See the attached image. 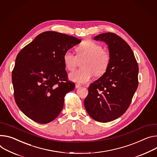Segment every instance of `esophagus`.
Listing matches in <instances>:
<instances>
[{
    "mask_svg": "<svg viewBox=\"0 0 157 157\" xmlns=\"http://www.w3.org/2000/svg\"><path fill=\"white\" fill-rule=\"evenodd\" d=\"M81 86V84H80L79 83H76V88H79Z\"/></svg>",
    "mask_w": 157,
    "mask_h": 157,
    "instance_id": "34e87169",
    "label": "esophagus"
}]
</instances>
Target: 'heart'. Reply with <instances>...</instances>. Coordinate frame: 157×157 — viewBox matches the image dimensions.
<instances>
[{"instance_id":"b5f03b06","label":"heart","mask_w":157,"mask_h":157,"mask_svg":"<svg viewBox=\"0 0 157 157\" xmlns=\"http://www.w3.org/2000/svg\"><path fill=\"white\" fill-rule=\"evenodd\" d=\"M76 56L70 51L66 52L63 56L64 65L70 71H73L76 68L78 59H84L81 64L83 67L71 73V79L79 83H85L96 74L101 76L106 72L111 61V55L108 51L102 49L100 44L86 39L76 48Z\"/></svg>"}]
</instances>
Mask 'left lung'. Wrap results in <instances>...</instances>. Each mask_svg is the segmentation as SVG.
<instances>
[{"instance_id":"8db88e82","label":"left lung","mask_w":157,"mask_h":157,"mask_svg":"<svg viewBox=\"0 0 157 157\" xmlns=\"http://www.w3.org/2000/svg\"><path fill=\"white\" fill-rule=\"evenodd\" d=\"M94 39L108 44L111 61L106 72L90 85L84 107L93 120L106 123L130 106L138 85V66L130 46L116 34L103 33Z\"/></svg>"}]
</instances>
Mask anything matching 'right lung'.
I'll use <instances>...</instances> for the list:
<instances>
[{"label": "right lung", "instance_id": "obj_1", "mask_svg": "<svg viewBox=\"0 0 157 157\" xmlns=\"http://www.w3.org/2000/svg\"><path fill=\"white\" fill-rule=\"evenodd\" d=\"M81 41L65 34L46 31L18 53L12 73L14 99L28 118L46 124L59 115L65 95L75 87L68 80L63 56Z\"/></svg>", "mask_w": 157, "mask_h": 157}]
</instances>
